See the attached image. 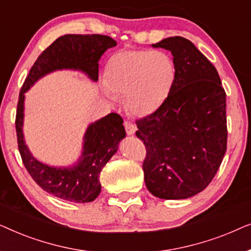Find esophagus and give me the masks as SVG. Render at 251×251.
<instances>
[{"label":"esophagus","instance_id":"1","mask_svg":"<svg viewBox=\"0 0 251 251\" xmlns=\"http://www.w3.org/2000/svg\"><path fill=\"white\" fill-rule=\"evenodd\" d=\"M123 125H125L126 132L128 133V135H133V133L136 132L137 126H136V125H133L132 122H130V121H125V123H123Z\"/></svg>","mask_w":251,"mask_h":251}]
</instances>
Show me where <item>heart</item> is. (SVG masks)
Wrapping results in <instances>:
<instances>
[{
  "label": "heart",
  "mask_w": 251,
  "mask_h": 251,
  "mask_svg": "<svg viewBox=\"0 0 251 251\" xmlns=\"http://www.w3.org/2000/svg\"><path fill=\"white\" fill-rule=\"evenodd\" d=\"M176 66L169 54L159 50H122L106 64L105 81L109 96L126 95L132 114L149 115L169 95Z\"/></svg>",
  "instance_id": "obj_1"
}]
</instances>
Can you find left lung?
Here are the masks:
<instances>
[{"mask_svg": "<svg viewBox=\"0 0 251 251\" xmlns=\"http://www.w3.org/2000/svg\"><path fill=\"white\" fill-rule=\"evenodd\" d=\"M153 47L171 51L176 77L166 100L136 121L146 147L144 178L154 197L187 199L210 184L225 155L226 94L217 70L190 40L168 37Z\"/></svg>", "mask_w": 251, "mask_h": 251, "instance_id": "left-lung-1", "label": "left lung"}]
</instances>
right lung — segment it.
Returning <instances> with one entry per match:
<instances>
[{"label": "right lung", "instance_id": "1", "mask_svg": "<svg viewBox=\"0 0 251 251\" xmlns=\"http://www.w3.org/2000/svg\"><path fill=\"white\" fill-rule=\"evenodd\" d=\"M115 46L112 37L100 34H67L58 37L37 58L20 90L15 125L23 163L39 186L63 200L84 203L98 197L101 190L100 171L118 151L120 140L126 137L123 120L111 113L92 123L85 132L83 154L77 166L71 169L51 168L34 159L24 142V94L41 76L61 68H78L97 81L99 59L106 50Z\"/></svg>", "mask_w": 251, "mask_h": 251}]
</instances>
